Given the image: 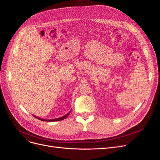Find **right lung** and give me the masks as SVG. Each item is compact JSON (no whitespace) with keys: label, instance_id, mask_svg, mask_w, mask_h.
<instances>
[{"label":"right lung","instance_id":"1","mask_svg":"<svg viewBox=\"0 0 160 160\" xmlns=\"http://www.w3.org/2000/svg\"><path fill=\"white\" fill-rule=\"evenodd\" d=\"M71 110L68 113H67L66 115H63V116H62V117H59V118H56V119H42V118H39V117H36V116H35V115H33V117H35L36 118H37L38 119H39V120H41V121H47V122H54V121H62V120H63V119H65L66 117H67L69 116V115L70 114V113H71Z\"/></svg>","mask_w":160,"mask_h":160}]
</instances>
